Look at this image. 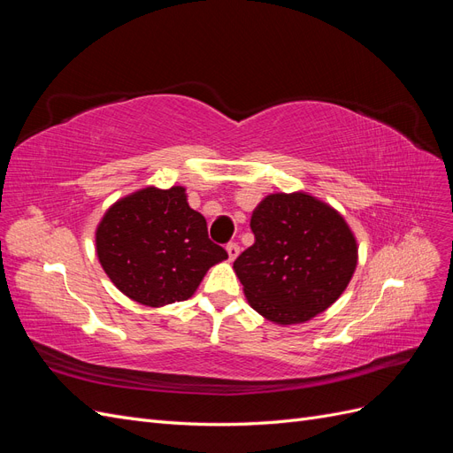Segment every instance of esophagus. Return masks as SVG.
I'll return each instance as SVG.
<instances>
[{"label": "esophagus", "mask_w": 453, "mask_h": 453, "mask_svg": "<svg viewBox=\"0 0 453 453\" xmlns=\"http://www.w3.org/2000/svg\"><path fill=\"white\" fill-rule=\"evenodd\" d=\"M226 253H228V260H234L240 255V245L238 243H228Z\"/></svg>", "instance_id": "34e87169"}]
</instances>
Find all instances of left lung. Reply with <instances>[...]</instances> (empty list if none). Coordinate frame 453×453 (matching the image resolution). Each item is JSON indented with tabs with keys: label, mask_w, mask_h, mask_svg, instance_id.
I'll list each match as a JSON object with an SVG mask.
<instances>
[{
	"label": "left lung",
	"mask_w": 453,
	"mask_h": 453,
	"mask_svg": "<svg viewBox=\"0 0 453 453\" xmlns=\"http://www.w3.org/2000/svg\"><path fill=\"white\" fill-rule=\"evenodd\" d=\"M255 243L234 260L250 306L287 326L313 319L346 291L359 245L344 215L304 190L273 193L251 215Z\"/></svg>",
	"instance_id": "left-lung-1"
}]
</instances>
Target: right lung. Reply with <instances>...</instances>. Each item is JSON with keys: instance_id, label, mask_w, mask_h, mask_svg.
<instances>
[{"instance_id": "1", "label": "right lung", "mask_w": 453, "mask_h": 453, "mask_svg": "<svg viewBox=\"0 0 453 453\" xmlns=\"http://www.w3.org/2000/svg\"><path fill=\"white\" fill-rule=\"evenodd\" d=\"M96 255L117 289L149 308L190 298L205 272L228 258L181 185L145 187L109 205L96 226Z\"/></svg>"}]
</instances>
